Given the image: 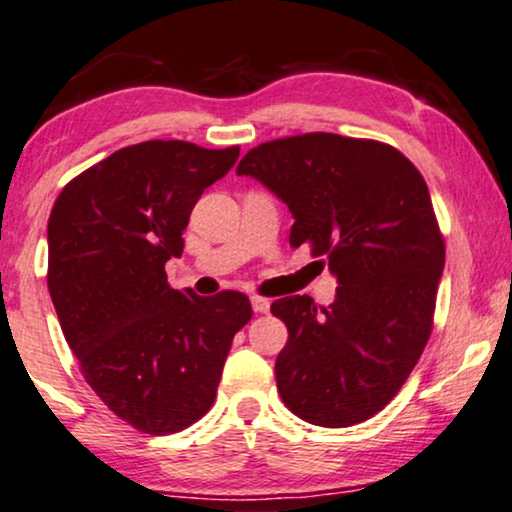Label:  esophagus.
Returning <instances> with one entry per match:
<instances>
[{
	"mask_svg": "<svg viewBox=\"0 0 512 512\" xmlns=\"http://www.w3.org/2000/svg\"><path fill=\"white\" fill-rule=\"evenodd\" d=\"M251 305H254V313H268L270 310V298L263 296H251Z\"/></svg>",
	"mask_w": 512,
	"mask_h": 512,
	"instance_id": "34e87169",
	"label": "esophagus"
}]
</instances>
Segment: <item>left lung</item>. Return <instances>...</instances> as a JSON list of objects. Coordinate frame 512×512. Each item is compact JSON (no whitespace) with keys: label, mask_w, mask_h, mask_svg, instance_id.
<instances>
[{"label":"left lung","mask_w":512,"mask_h":512,"mask_svg":"<svg viewBox=\"0 0 512 512\" xmlns=\"http://www.w3.org/2000/svg\"><path fill=\"white\" fill-rule=\"evenodd\" d=\"M287 204L289 244H310L338 280L336 301L270 305L289 329L277 355L282 402L303 421L348 428L397 395L433 331L444 237L421 171L393 145L338 134L261 143L242 157Z\"/></svg>","instance_id":"obj_1"}]
</instances>
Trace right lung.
Returning <instances> with one entry per match:
<instances>
[{
  "label": "right lung",
  "instance_id": "right-lung-1",
  "mask_svg": "<svg viewBox=\"0 0 512 512\" xmlns=\"http://www.w3.org/2000/svg\"><path fill=\"white\" fill-rule=\"evenodd\" d=\"M237 157V145H129L72 178L51 209L46 284L65 341L105 407L141 433H178L207 414L251 320L240 291L204 298L171 289L164 272L197 199Z\"/></svg>",
  "mask_w": 512,
  "mask_h": 512
}]
</instances>
